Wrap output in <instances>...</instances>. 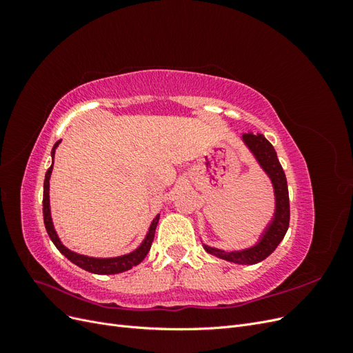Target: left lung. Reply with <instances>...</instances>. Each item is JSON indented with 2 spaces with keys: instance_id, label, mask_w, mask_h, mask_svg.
Instances as JSON below:
<instances>
[{
  "instance_id": "left-lung-1",
  "label": "left lung",
  "mask_w": 353,
  "mask_h": 353,
  "mask_svg": "<svg viewBox=\"0 0 353 353\" xmlns=\"http://www.w3.org/2000/svg\"><path fill=\"white\" fill-rule=\"evenodd\" d=\"M243 140L249 145L256 159H258V162L261 163L265 172L272 179L276 201L275 218L270 228L263 234L262 240L252 249L241 252H223L205 245V250L213 256H216V258L225 259L232 263L253 265L268 258V256L276 249V245H279L284 239L288 230V223H290V201H288L285 174L280 165L279 157H276V152L272 144L266 140L262 134L254 135L252 132H245L243 135Z\"/></svg>"
}]
</instances>
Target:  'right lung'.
Wrapping results in <instances>:
<instances>
[{
	"mask_svg": "<svg viewBox=\"0 0 353 353\" xmlns=\"http://www.w3.org/2000/svg\"><path fill=\"white\" fill-rule=\"evenodd\" d=\"M60 141H57L52 147V157H54V152H56V147L59 145ZM52 162H54V159H52ZM51 170H52V165L48 168L47 174H46V179H44V197H42V213H44V223H46V230L48 232V236L51 239V241L54 243L56 248L59 249V252L61 254H65L66 258L74 263L78 265L79 268L92 272V274H100V275H109V274H119L123 271L131 270L132 266L140 263L150 250L152 248V243L154 239V231L157 227V222H159V216L154 218V221L152 222L150 230L147 232V237L143 241V244L138 248L137 250H134L130 254H123L119 256V258H109V259H97V258H88V256H83V254H78L74 252H70L69 249H66L65 245L61 244V241L59 240L57 234L54 227H52V221H51V215H50V196H48V187H50V175H51Z\"/></svg>",
	"mask_w": 353,
	"mask_h": 353,
	"instance_id": "right-lung-1",
	"label": "right lung"
}]
</instances>
